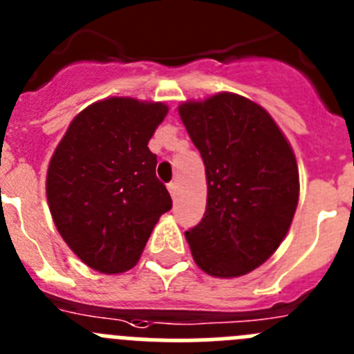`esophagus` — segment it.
I'll use <instances>...</instances> for the list:
<instances>
[{"label": "esophagus", "instance_id": "1", "mask_svg": "<svg viewBox=\"0 0 354 354\" xmlns=\"http://www.w3.org/2000/svg\"><path fill=\"white\" fill-rule=\"evenodd\" d=\"M167 190H169V194L173 196V199H174V197L178 196V183H176V181H171V183L167 185Z\"/></svg>", "mask_w": 354, "mask_h": 354}]
</instances>
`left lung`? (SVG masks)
I'll list each match as a JSON object with an SVG mask.
<instances>
[{
  "mask_svg": "<svg viewBox=\"0 0 354 354\" xmlns=\"http://www.w3.org/2000/svg\"><path fill=\"white\" fill-rule=\"evenodd\" d=\"M178 111L207 180L206 213L185 232L190 252L209 276H243L276 252L292 225L295 155L272 117L243 95L220 92Z\"/></svg>",
  "mask_w": 354,
  "mask_h": 354,
  "instance_id": "obj_1",
  "label": "left lung"
}]
</instances>
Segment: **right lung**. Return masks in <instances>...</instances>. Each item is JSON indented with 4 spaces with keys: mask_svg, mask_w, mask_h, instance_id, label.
I'll return each mask as SVG.
<instances>
[{
    "mask_svg": "<svg viewBox=\"0 0 354 354\" xmlns=\"http://www.w3.org/2000/svg\"><path fill=\"white\" fill-rule=\"evenodd\" d=\"M162 102L108 97L73 118L48 164L47 199L59 234L102 274L136 266L160 214L171 209L148 141Z\"/></svg>",
    "mask_w": 354,
    "mask_h": 354,
    "instance_id": "1",
    "label": "right lung"
}]
</instances>
